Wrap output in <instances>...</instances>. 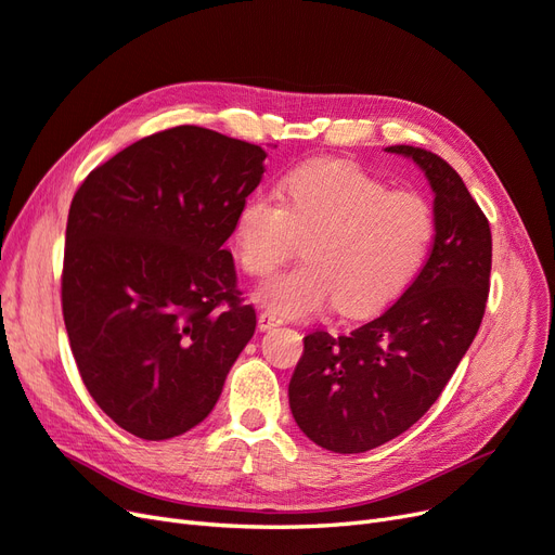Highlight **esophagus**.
I'll use <instances>...</instances> for the list:
<instances>
[{"label":"esophagus","instance_id":"34e87169","mask_svg":"<svg viewBox=\"0 0 555 555\" xmlns=\"http://www.w3.org/2000/svg\"><path fill=\"white\" fill-rule=\"evenodd\" d=\"M279 324H283V320L279 315L270 313V311H264V313L258 315V330L260 332H270V330H274V326H279Z\"/></svg>","mask_w":555,"mask_h":555}]
</instances>
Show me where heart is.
I'll use <instances>...</instances> for the list:
<instances>
[{"label":"heart","mask_w":555,"mask_h":555,"mask_svg":"<svg viewBox=\"0 0 555 555\" xmlns=\"http://www.w3.org/2000/svg\"><path fill=\"white\" fill-rule=\"evenodd\" d=\"M279 198L251 194L233 223L242 270L264 276L297 251L306 260L260 283L254 299L272 313L304 318L338 301L347 315L396 301L433 249L437 219L412 192L343 162H309L285 173Z\"/></svg>","instance_id":"obj_1"}]
</instances>
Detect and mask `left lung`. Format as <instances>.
<instances>
[{
    "label": "left lung",
    "instance_id": "obj_1",
    "mask_svg": "<svg viewBox=\"0 0 555 555\" xmlns=\"http://www.w3.org/2000/svg\"><path fill=\"white\" fill-rule=\"evenodd\" d=\"M414 159L435 192L437 233L414 283L354 332L304 338L288 396L301 433L340 455L396 439L437 402L485 315L491 231L466 184L439 155L388 146Z\"/></svg>",
    "mask_w": 555,
    "mask_h": 555
}]
</instances>
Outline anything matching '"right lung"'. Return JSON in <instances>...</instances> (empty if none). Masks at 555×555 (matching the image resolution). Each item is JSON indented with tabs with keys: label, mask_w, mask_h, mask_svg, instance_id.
I'll use <instances>...</instances> for the list:
<instances>
[{
	"label": "right lung",
	"mask_w": 555,
	"mask_h": 555,
	"mask_svg": "<svg viewBox=\"0 0 555 555\" xmlns=\"http://www.w3.org/2000/svg\"><path fill=\"white\" fill-rule=\"evenodd\" d=\"M264 157L178 126L93 169L70 203L61 279L70 350L98 406L139 439H173L208 416L256 332L223 242Z\"/></svg>",
	"instance_id": "add662e5"
}]
</instances>
